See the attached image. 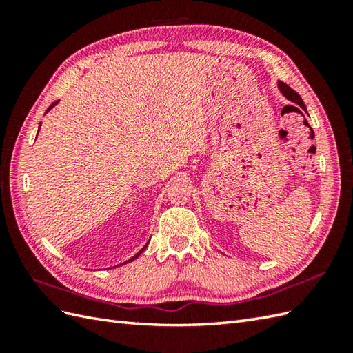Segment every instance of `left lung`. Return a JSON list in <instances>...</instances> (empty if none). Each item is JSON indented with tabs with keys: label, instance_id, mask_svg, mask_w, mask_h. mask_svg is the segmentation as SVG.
I'll list each match as a JSON object with an SVG mask.
<instances>
[{
	"label": "left lung",
	"instance_id": "left-lung-1",
	"mask_svg": "<svg viewBox=\"0 0 353 353\" xmlns=\"http://www.w3.org/2000/svg\"><path fill=\"white\" fill-rule=\"evenodd\" d=\"M277 86H279V89H281V92L287 97V99L290 100V101H292V103H296L297 106H301L305 112H306V108H305V104H303V100L301 99V95H299L294 89H291L288 85H285L283 81H279V83H277Z\"/></svg>",
	"mask_w": 353,
	"mask_h": 353
}]
</instances>
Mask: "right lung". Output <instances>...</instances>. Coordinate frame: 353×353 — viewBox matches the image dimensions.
I'll list each match as a JSON object with an SVG mask.
<instances>
[{"label":"right lung","instance_id":"1","mask_svg":"<svg viewBox=\"0 0 353 353\" xmlns=\"http://www.w3.org/2000/svg\"><path fill=\"white\" fill-rule=\"evenodd\" d=\"M56 103H57V101H56ZM56 103H52V104H51V106H50V108H48V110H50V109H51V108H52V106H54V104H56ZM48 110H47V112H48ZM145 247H147V245H145ZM145 247H142V249H141V250H139V252H138V253H137V254H134V256H133V258H132V259H129V261H125V262H132V261H133V259H137V258H138V256H139V254H141V253H142V252H144V249H145ZM125 262H123V264H125Z\"/></svg>","mask_w":353,"mask_h":353}]
</instances>
